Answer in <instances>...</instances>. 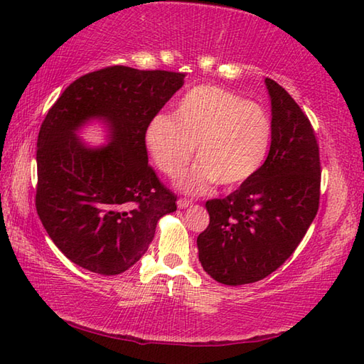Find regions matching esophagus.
<instances>
[{"mask_svg":"<svg viewBox=\"0 0 364 364\" xmlns=\"http://www.w3.org/2000/svg\"><path fill=\"white\" fill-rule=\"evenodd\" d=\"M176 205H178V208H181V210H184V208L192 206V202H189V200H186V198H180L176 202Z\"/></svg>","mask_w":364,"mask_h":364,"instance_id":"esophagus-1","label":"esophagus"}]
</instances>
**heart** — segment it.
I'll return each instance as SVG.
<instances>
[{
  "instance_id": "1",
  "label": "heart",
  "mask_w": 364,
  "mask_h": 364,
  "mask_svg": "<svg viewBox=\"0 0 364 364\" xmlns=\"http://www.w3.org/2000/svg\"><path fill=\"white\" fill-rule=\"evenodd\" d=\"M272 122L253 102L218 86H197L178 102L173 115H156L145 129V145L162 173L173 178L194 156L196 166L178 180L188 194H205L219 183L236 188L264 162Z\"/></svg>"
}]
</instances>
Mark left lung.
Returning a JSON list of instances; mask_svg holds the SVG:
<instances>
[{
  "label": "left lung",
  "mask_w": 364,
  "mask_h": 364,
  "mask_svg": "<svg viewBox=\"0 0 364 364\" xmlns=\"http://www.w3.org/2000/svg\"><path fill=\"white\" fill-rule=\"evenodd\" d=\"M272 141L264 164L225 198L208 200L197 237L205 272L222 284L259 282L297 249L319 210L321 161L314 129L280 84L266 78Z\"/></svg>",
  "instance_id": "1"
}]
</instances>
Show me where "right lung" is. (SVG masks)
<instances>
[{"label": "right lung", "mask_w": 364, "mask_h": 364, "mask_svg": "<svg viewBox=\"0 0 364 364\" xmlns=\"http://www.w3.org/2000/svg\"><path fill=\"white\" fill-rule=\"evenodd\" d=\"M184 73L106 67L68 86L37 137L36 208L46 233L75 264L102 275L142 258L176 197L149 166L145 129ZM103 119L112 142L89 147L75 131Z\"/></svg>", "instance_id": "add662e5"}]
</instances>
